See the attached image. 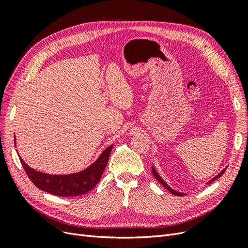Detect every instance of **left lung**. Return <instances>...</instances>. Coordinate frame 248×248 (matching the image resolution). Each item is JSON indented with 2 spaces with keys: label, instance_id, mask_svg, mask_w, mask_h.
Masks as SVG:
<instances>
[{
  "label": "left lung",
  "instance_id": "left-lung-1",
  "mask_svg": "<svg viewBox=\"0 0 248 248\" xmlns=\"http://www.w3.org/2000/svg\"><path fill=\"white\" fill-rule=\"evenodd\" d=\"M226 170H227V168L226 169H223L218 175H216L214 178H212L211 180H209V181L207 182V184H210V183H212L214 180H216V179H218L219 177H221L222 176V174L224 171H226ZM152 172H153V176L155 177V179L157 180V181H158L163 187H166V188L170 192V193H172V194H175V196H179V197H183V196H185V193H183V192H179V191H176V190H174L172 188H170V187L169 186V184L164 181V180L160 177V175L158 174V172L156 171V170H155V168L154 167H152Z\"/></svg>",
  "mask_w": 248,
  "mask_h": 248
}]
</instances>
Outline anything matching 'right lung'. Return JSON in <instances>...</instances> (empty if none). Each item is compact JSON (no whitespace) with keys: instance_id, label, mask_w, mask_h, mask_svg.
Returning <instances> with one entry per match:
<instances>
[{"instance_id":"1","label":"right lung","mask_w":248,"mask_h":248,"mask_svg":"<svg viewBox=\"0 0 248 248\" xmlns=\"http://www.w3.org/2000/svg\"><path fill=\"white\" fill-rule=\"evenodd\" d=\"M14 145L16 146V139L14 136ZM114 145H110L98 156L92 164L78 172L68 175H50L41 172L29 167L21 159L22 168L25 169L28 177L39 189L59 197H77L87 193L97 185L107 168L108 157Z\"/></svg>"}]
</instances>
